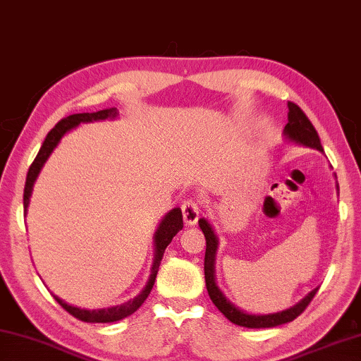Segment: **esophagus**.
Masks as SVG:
<instances>
[{
	"mask_svg": "<svg viewBox=\"0 0 361 361\" xmlns=\"http://www.w3.org/2000/svg\"><path fill=\"white\" fill-rule=\"evenodd\" d=\"M199 212H201V207H199V204L196 201H192V199H188V201L183 202L181 214L183 220H185V225H196V221L199 219Z\"/></svg>",
	"mask_w": 361,
	"mask_h": 361,
	"instance_id": "esophagus-1",
	"label": "esophagus"
}]
</instances>
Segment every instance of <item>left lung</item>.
<instances>
[{"instance_id": "8db88e82", "label": "left lung", "mask_w": 361, "mask_h": 361, "mask_svg": "<svg viewBox=\"0 0 361 361\" xmlns=\"http://www.w3.org/2000/svg\"><path fill=\"white\" fill-rule=\"evenodd\" d=\"M289 114H288V125L284 127V135L288 136L290 141L299 142L308 147H314V149L323 151L322 141L317 130L312 125L310 120L305 116V112L302 109L294 104V102H288ZM199 226L204 233L205 238V259H204V274H205V286H207V293L210 295V300L214 302V305L230 319L231 323L238 326H244V328H274V326L289 323L299 317L300 313H304L308 304L313 300L317 289H313L305 299H302L299 304L288 308V310L279 312V313H270V314H249L239 310L238 307H234L230 300H226V297L223 295L219 286L215 284V274H214V262H215V250H216V236L209 221L205 219L199 220Z\"/></svg>"}]
</instances>
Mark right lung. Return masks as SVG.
Returning a JSON list of instances; mask_svg holds the SVG:
<instances>
[{
  "label": "right lung",
  "mask_w": 361,
  "mask_h": 361,
  "mask_svg": "<svg viewBox=\"0 0 361 361\" xmlns=\"http://www.w3.org/2000/svg\"><path fill=\"white\" fill-rule=\"evenodd\" d=\"M116 116H117V109L111 107V109H102V111L91 112V114H88V112L73 114V116H68L66 118H62L61 122L56 123V127L51 130L47 138H44L42 147H39V152L37 154L35 160L32 162L30 169H28L25 188H24V209L25 210L28 205V199H30V194H32L33 183H35L39 170H42V167H43V164L47 162L49 154L53 152V149L57 146V142L61 141L62 136H64L68 130L77 127V125L82 122H93V120H104V118L116 117ZM181 228H183V215H181L180 209L170 210L169 214L165 215V219L160 221L159 230L156 231V259H154L151 279L145 288V290H142L138 297H135L133 300L125 302L123 305H117L112 308H101V310H85V308L68 305L64 300H61L59 297L54 295L56 302L62 308H64L66 312L71 313L72 317H75L80 319V322H85V323H112V322H118V319L130 317V314H133L142 304H145L147 295L151 294L154 281H156V276H157L160 260H162L165 249H167V245L171 243V239H173L175 234L178 233Z\"/></svg>",
  "instance_id": "right-lung-1"
}]
</instances>
